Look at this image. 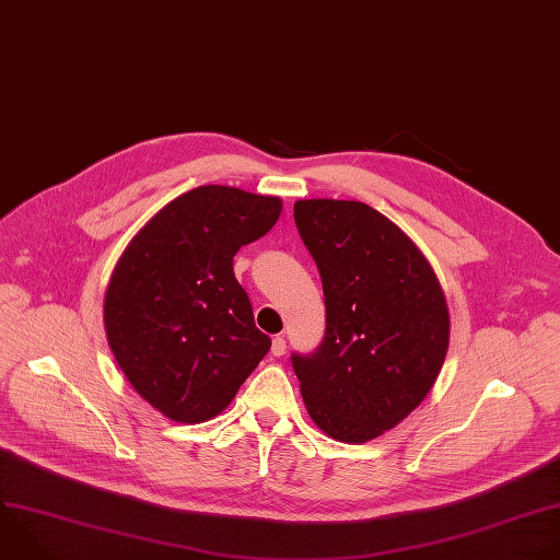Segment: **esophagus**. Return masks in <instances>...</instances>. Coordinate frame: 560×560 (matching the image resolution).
<instances>
[{
  "label": "esophagus",
  "instance_id": "1",
  "mask_svg": "<svg viewBox=\"0 0 560 560\" xmlns=\"http://www.w3.org/2000/svg\"><path fill=\"white\" fill-rule=\"evenodd\" d=\"M270 351H272L275 355H283V353H285V338H283V336H275Z\"/></svg>",
  "mask_w": 560,
  "mask_h": 560
}]
</instances>
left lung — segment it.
I'll return each mask as SVG.
<instances>
[{"label":"left lung","mask_w":560,"mask_h":560,"mask_svg":"<svg viewBox=\"0 0 560 560\" xmlns=\"http://www.w3.org/2000/svg\"><path fill=\"white\" fill-rule=\"evenodd\" d=\"M299 235L325 294V336L292 353L314 424L362 444L400 424L433 389L451 318L420 248L383 213L349 200H299Z\"/></svg>","instance_id":"left-lung-1"}]
</instances>
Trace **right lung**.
Here are the masks:
<instances>
[{"mask_svg":"<svg viewBox=\"0 0 560 560\" xmlns=\"http://www.w3.org/2000/svg\"><path fill=\"white\" fill-rule=\"evenodd\" d=\"M279 215V198L207 184L160 209L120 255L103 305L107 342L168 420L220 416L268 353L233 257Z\"/></svg>","mask_w":560,"mask_h":560,"instance_id":"obj_1","label":"right lung"}]
</instances>
